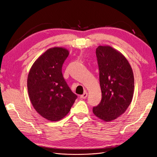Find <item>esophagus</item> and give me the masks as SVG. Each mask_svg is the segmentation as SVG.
<instances>
[{"instance_id":"1","label":"esophagus","mask_w":157,"mask_h":157,"mask_svg":"<svg viewBox=\"0 0 157 157\" xmlns=\"http://www.w3.org/2000/svg\"><path fill=\"white\" fill-rule=\"evenodd\" d=\"M87 95H88V93H86V92H85L84 93L82 94V95L81 96V97L82 99H85V98H86V97H87Z\"/></svg>"}]
</instances>
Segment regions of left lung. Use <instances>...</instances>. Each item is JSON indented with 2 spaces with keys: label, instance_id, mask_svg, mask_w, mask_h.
<instances>
[{
  "label": "left lung",
  "instance_id": "8db88e82",
  "mask_svg": "<svg viewBox=\"0 0 157 157\" xmlns=\"http://www.w3.org/2000/svg\"><path fill=\"white\" fill-rule=\"evenodd\" d=\"M102 98L93 112L104 121L116 120L126 111L132 100L134 78L124 56L109 46L96 49Z\"/></svg>",
  "mask_w": 157,
  "mask_h": 157
}]
</instances>
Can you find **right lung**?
<instances>
[{"mask_svg":"<svg viewBox=\"0 0 157 157\" xmlns=\"http://www.w3.org/2000/svg\"><path fill=\"white\" fill-rule=\"evenodd\" d=\"M69 54L61 47L46 50L35 61L27 77V90L34 109L48 120L64 117L77 98L63 77L62 67Z\"/></svg>","mask_w":157,"mask_h":157,"instance_id":"add662e5","label":"right lung"}]
</instances>
